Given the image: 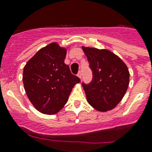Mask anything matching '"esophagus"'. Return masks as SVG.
I'll return each mask as SVG.
<instances>
[{"instance_id":"1","label":"esophagus","mask_w":152,"mask_h":152,"mask_svg":"<svg viewBox=\"0 0 152 152\" xmlns=\"http://www.w3.org/2000/svg\"><path fill=\"white\" fill-rule=\"evenodd\" d=\"M77 76H78L79 78L81 79V77H82V72H81V71H79L78 74H77Z\"/></svg>"}]
</instances>
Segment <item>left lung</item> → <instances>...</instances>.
<instances>
[{
	"label": "left lung",
	"mask_w": 152,
	"mask_h": 152,
	"mask_svg": "<svg viewBox=\"0 0 152 152\" xmlns=\"http://www.w3.org/2000/svg\"><path fill=\"white\" fill-rule=\"evenodd\" d=\"M92 71L90 83H82L88 103L96 110H110L124 97L129 72L122 60L108 50L82 46Z\"/></svg>",
	"instance_id": "left-lung-1"
}]
</instances>
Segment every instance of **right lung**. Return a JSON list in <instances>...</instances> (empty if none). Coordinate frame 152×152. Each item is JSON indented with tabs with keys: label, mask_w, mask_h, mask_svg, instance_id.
<instances>
[{
	"label": "right lung",
	"mask_w": 152,
	"mask_h": 152,
	"mask_svg": "<svg viewBox=\"0 0 152 152\" xmlns=\"http://www.w3.org/2000/svg\"><path fill=\"white\" fill-rule=\"evenodd\" d=\"M67 50L57 42L40 49L23 68V82L27 97L36 110L55 114L66 104L80 80L64 64Z\"/></svg>",
	"instance_id": "1"
}]
</instances>
